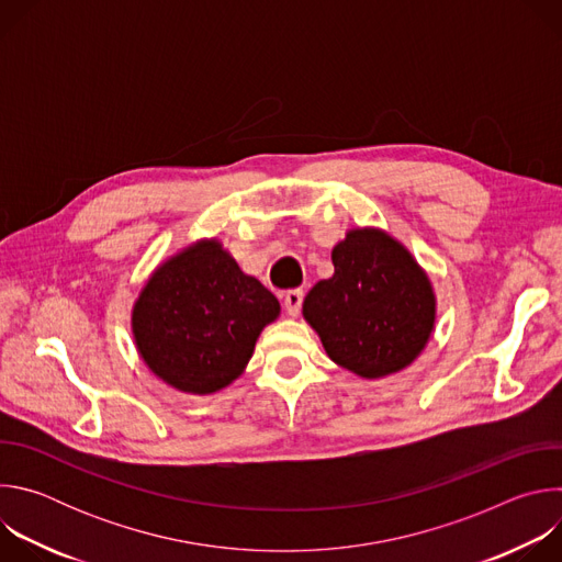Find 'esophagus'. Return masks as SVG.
Masks as SVG:
<instances>
[{
    "mask_svg": "<svg viewBox=\"0 0 562 562\" xmlns=\"http://www.w3.org/2000/svg\"><path fill=\"white\" fill-rule=\"evenodd\" d=\"M302 297H304V293L300 291V289H289L286 293H284V308H286V313L289 315H297L300 313V306H302Z\"/></svg>",
    "mask_w": 562,
    "mask_h": 562,
    "instance_id": "1",
    "label": "esophagus"
}]
</instances>
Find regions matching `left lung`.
<instances>
[{"label":"left lung","instance_id":"left-lung-1","mask_svg":"<svg viewBox=\"0 0 562 562\" xmlns=\"http://www.w3.org/2000/svg\"><path fill=\"white\" fill-rule=\"evenodd\" d=\"M331 260L334 276L319 280L302 304L327 356L369 380L409 367L436 323L427 273L380 228H351Z\"/></svg>","mask_w":562,"mask_h":562}]
</instances>
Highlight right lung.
Masks as SVG:
<instances>
[{
    "mask_svg": "<svg viewBox=\"0 0 562 562\" xmlns=\"http://www.w3.org/2000/svg\"><path fill=\"white\" fill-rule=\"evenodd\" d=\"M280 315L278 297L243 273L217 239H200L159 265L133 306V338L146 367L178 391L228 386Z\"/></svg>",
    "mask_w": 562,
    "mask_h": 562,
    "instance_id": "1",
    "label": "right lung"
}]
</instances>
